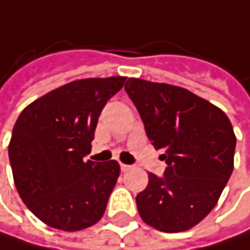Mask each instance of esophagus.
<instances>
[{
  "label": "esophagus",
  "instance_id": "34e87169",
  "mask_svg": "<svg viewBox=\"0 0 250 250\" xmlns=\"http://www.w3.org/2000/svg\"><path fill=\"white\" fill-rule=\"evenodd\" d=\"M121 170H122V171H128V170H131V166L122 164V162H121Z\"/></svg>",
  "mask_w": 250,
  "mask_h": 250
}]
</instances>
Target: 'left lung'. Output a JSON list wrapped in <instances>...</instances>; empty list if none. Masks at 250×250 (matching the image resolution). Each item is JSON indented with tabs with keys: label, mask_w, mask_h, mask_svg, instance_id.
<instances>
[{
	"label": "left lung",
	"mask_w": 250,
	"mask_h": 250,
	"mask_svg": "<svg viewBox=\"0 0 250 250\" xmlns=\"http://www.w3.org/2000/svg\"><path fill=\"white\" fill-rule=\"evenodd\" d=\"M125 91L167 162L162 177L149 173L135 198L139 213L162 232L189 229L213 210L232 173V125L219 107L180 86L131 77Z\"/></svg>",
	"instance_id": "8db88e82"
}]
</instances>
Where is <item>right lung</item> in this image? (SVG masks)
<instances>
[{
  "label": "right lung",
  "instance_id": "1",
  "mask_svg": "<svg viewBox=\"0 0 250 250\" xmlns=\"http://www.w3.org/2000/svg\"><path fill=\"white\" fill-rule=\"evenodd\" d=\"M126 77L70 82L26 105L19 115L8 158L16 189L46 225L80 231L104 215L121 167L111 159L84 161L100 113Z\"/></svg>",
  "mask_w": 250,
  "mask_h": 250
}]
</instances>
